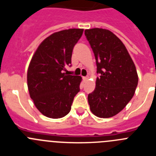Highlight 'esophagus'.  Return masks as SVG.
I'll return each instance as SVG.
<instances>
[{
    "label": "esophagus",
    "mask_w": 156,
    "mask_h": 156,
    "mask_svg": "<svg viewBox=\"0 0 156 156\" xmlns=\"http://www.w3.org/2000/svg\"><path fill=\"white\" fill-rule=\"evenodd\" d=\"M88 79H89V76H84V77H83V80H84L85 81L88 80Z\"/></svg>",
    "instance_id": "esophagus-1"
}]
</instances>
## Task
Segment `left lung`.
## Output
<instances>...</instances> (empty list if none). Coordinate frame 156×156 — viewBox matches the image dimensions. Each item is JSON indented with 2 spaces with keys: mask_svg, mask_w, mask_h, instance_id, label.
<instances>
[{
  "mask_svg": "<svg viewBox=\"0 0 156 156\" xmlns=\"http://www.w3.org/2000/svg\"><path fill=\"white\" fill-rule=\"evenodd\" d=\"M94 54L96 87L88 94L90 111L100 118L114 116L126 107L138 83L133 60L122 41L111 31L90 29L84 32Z\"/></svg>",
  "mask_w": 156,
  "mask_h": 156,
  "instance_id": "obj_1",
  "label": "left lung"
}]
</instances>
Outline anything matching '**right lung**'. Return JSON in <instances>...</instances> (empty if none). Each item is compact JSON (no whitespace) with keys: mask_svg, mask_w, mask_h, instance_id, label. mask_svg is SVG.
I'll return each instance as SVG.
<instances>
[{"mask_svg":"<svg viewBox=\"0 0 156 156\" xmlns=\"http://www.w3.org/2000/svg\"><path fill=\"white\" fill-rule=\"evenodd\" d=\"M83 32V29H69L51 34L32 58L27 72L29 92L45 116L58 119L67 115L80 91L81 76L67 75L64 71L71 66L73 50Z\"/></svg>","mask_w":156,"mask_h":156,"instance_id":"obj_1","label":"right lung"}]
</instances>
